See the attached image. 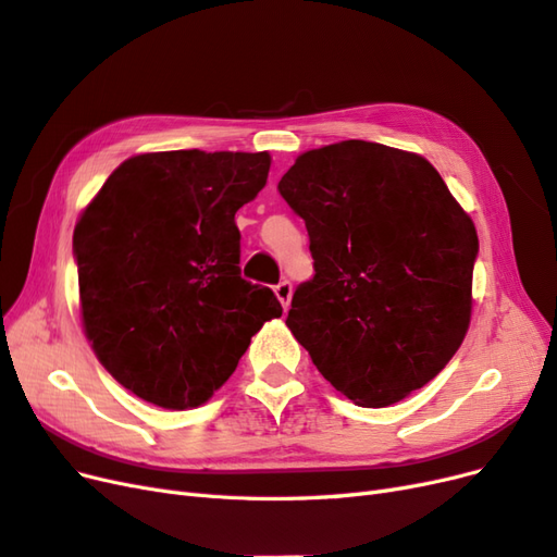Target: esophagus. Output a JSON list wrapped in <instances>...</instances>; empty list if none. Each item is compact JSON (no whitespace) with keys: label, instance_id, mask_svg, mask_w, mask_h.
Masks as SVG:
<instances>
[{"label":"esophagus","instance_id":"1","mask_svg":"<svg viewBox=\"0 0 557 557\" xmlns=\"http://www.w3.org/2000/svg\"><path fill=\"white\" fill-rule=\"evenodd\" d=\"M292 294H294V286H292V282H289V280H282V282L275 286V296H277V300L282 302V308H284V310L289 308Z\"/></svg>","mask_w":557,"mask_h":557}]
</instances>
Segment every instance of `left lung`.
<instances>
[{
    "label": "left lung",
    "instance_id": "obj_1",
    "mask_svg": "<svg viewBox=\"0 0 557 557\" xmlns=\"http://www.w3.org/2000/svg\"><path fill=\"white\" fill-rule=\"evenodd\" d=\"M314 277L286 326L326 380L386 407L451 361L470 326L476 228L430 161L368 140L302 152L277 185Z\"/></svg>",
    "mask_w": 557,
    "mask_h": 557
}]
</instances>
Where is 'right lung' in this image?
<instances>
[{
	"mask_svg": "<svg viewBox=\"0 0 557 557\" xmlns=\"http://www.w3.org/2000/svg\"><path fill=\"white\" fill-rule=\"evenodd\" d=\"M268 152L136 154L74 231L81 314L101 366L164 409L203 405L263 321L268 286L240 277L236 212L268 181Z\"/></svg>",
	"mask_w": 557,
	"mask_h": 557,
	"instance_id": "obj_1",
	"label": "right lung"
}]
</instances>
